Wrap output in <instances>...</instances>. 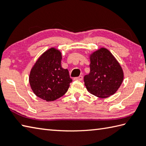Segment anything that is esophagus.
<instances>
[{"mask_svg": "<svg viewBox=\"0 0 146 146\" xmlns=\"http://www.w3.org/2000/svg\"><path fill=\"white\" fill-rule=\"evenodd\" d=\"M82 79H83V76H82V75H80V76H78V77H75V78H74V80H82Z\"/></svg>", "mask_w": 146, "mask_h": 146, "instance_id": "esophagus-1", "label": "esophagus"}]
</instances>
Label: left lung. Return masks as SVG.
<instances>
[{
	"mask_svg": "<svg viewBox=\"0 0 146 146\" xmlns=\"http://www.w3.org/2000/svg\"><path fill=\"white\" fill-rule=\"evenodd\" d=\"M90 72L84 77L86 89L99 98L115 94L123 79L120 64L110 51L102 48L90 55Z\"/></svg>",
	"mask_w": 146,
	"mask_h": 146,
	"instance_id": "1",
	"label": "left lung"
}]
</instances>
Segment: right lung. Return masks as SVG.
Listing matches in <instances>:
<instances>
[{"label": "right lung", "instance_id": "add662e5", "mask_svg": "<svg viewBox=\"0 0 146 146\" xmlns=\"http://www.w3.org/2000/svg\"><path fill=\"white\" fill-rule=\"evenodd\" d=\"M62 54L52 48L45 51L34 64L29 74V84L38 97L47 102L65 94L72 82L69 71L61 66Z\"/></svg>", "mask_w": 146, "mask_h": 146}]
</instances>
